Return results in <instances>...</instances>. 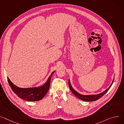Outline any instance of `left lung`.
Here are the masks:
<instances>
[{
  "label": "left lung",
  "instance_id": "1",
  "mask_svg": "<svg viewBox=\"0 0 124 124\" xmlns=\"http://www.w3.org/2000/svg\"><path fill=\"white\" fill-rule=\"evenodd\" d=\"M114 80V79L113 80V81H112V82L111 85H110V86L107 89H106L105 91H104L103 92L99 94H93V95H83V94H81L78 93L77 92H76L75 90L72 87V85H71V83H70V81L69 79V81H68V83H69V86L70 89L72 93L77 97H78V99L82 100L83 101H95V100H98V99H99L100 98H101V97L103 96L108 91V90L110 89V88L111 87L112 84H113V83Z\"/></svg>",
  "mask_w": 124,
  "mask_h": 124
}]
</instances>
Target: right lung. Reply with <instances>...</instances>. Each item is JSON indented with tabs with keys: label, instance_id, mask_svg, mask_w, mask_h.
<instances>
[{
	"label": "right lung",
	"instance_id": "obj_1",
	"mask_svg": "<svg viewBox=\"0 0 124 124\" xmlns=\"http://www.w3.org/2000/svg\"><path fill=\"white\" fill-rule=\"evenodd\" d=\"M55 71L48 77L47 82L39 87L21 88L14 85L7 78L8 83L13 92L20 98L29 101H36L42 99L46 94L50 87L51 77Z\"/></svg>",
	"mask_w": 124,
	"mask_h": 124
}]
</instances>
